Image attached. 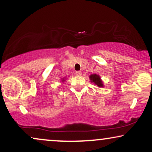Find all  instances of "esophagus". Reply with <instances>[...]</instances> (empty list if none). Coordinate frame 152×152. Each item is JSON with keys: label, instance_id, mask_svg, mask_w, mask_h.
Returning a JSON list of instances; mask_svg holds the SVG:
<instances>
[{"label": "esophagus", "instance_id": "esophagus-1", "mask_svg": "<svg viewBox=\"0 0 152 152\" xmlns=\"http://www.w3.org/2000/svg\"><path fill=\"white\" fill-rule=\"evenodd\" d=\"M82 72L81 71H76V72H75V75L77 76H81L82 75Z\"/></svg>", "mask_w": 152, "mask_h": 152}]
</instances>
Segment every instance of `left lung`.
Segmentation results:
<instances>
[{"instance_id": "obj_1", "label": "left lung", "mask_w": 152, "mask_h": 152, "mask_svg": "<svg viewBox=\"0 0 152 152\" xmlns=\"http://www.w3.org/2000/svg\"><path fill=\"white\" fill-rule=\"evenodd\" d=\"M89 79H90L91 82L93 83V84L97 85V86L99 87H104V83L102 80L100 76L99 75L97 74H91L90 76H89Z\"/></svg>"}]
</instances>
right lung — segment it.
<instances>
[{
	"instance_id": "add662e5",
	"label": "right lung",
	"mask_w": 152,
	"mask_h": 152,
	"mask_svg": "<svg viewBox=\"0 0 152 152\" xmlns=\"http://www.w3.org/2000/svg\"><path fill=\"white\" fill-rule=\"evenodd\" d=\"M66 77H64V78H62L61 80V82L62 83H64V82H65V81H66Z\"/></svg>"
}]
</instances>
